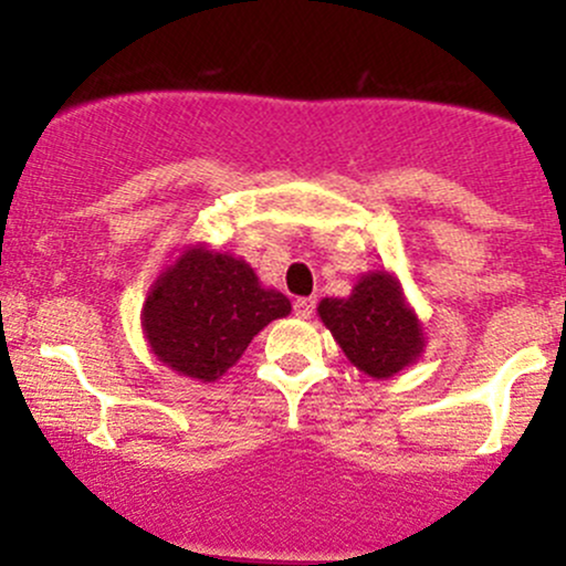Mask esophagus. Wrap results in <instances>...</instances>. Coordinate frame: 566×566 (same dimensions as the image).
<instances>
[{
	"label": "esophagus",
	"mask_w": 566,
	"mask_h": 566,
	"mask_svg": "<svg viewBox=\"0 0 566 566\" xmlns=\"http://www.w3.org/2000/svg\"><path fill=\"white\" fill-rule=\"evenodd\" d=\"M314 305H316L314 297H297L292 308H295L297 319H311V314H314Z\"/></svg>",
	"instance_id": "esophagus-1"
}]
</instances>
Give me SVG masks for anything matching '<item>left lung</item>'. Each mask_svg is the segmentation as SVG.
Returning a JSON list of instances; mask_svg holds the SVG:
<instances>
[{"mask_svg": "<svg viewBox=\"0 0 566 566\" xmlns=\"http://www.w3.org/2000/svg\"><path fill=\"white\" fill-rule=\"evenodd\" d=\"M316 311L350 365L369 378H394L423 356V324L391 271L361 274L348 297H324Z\"/></svg>", "mask_w": 566, "mask_h": 566, "instance_id": "obj_1", "label": "left lung"}]
</instances>
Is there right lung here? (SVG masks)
Returning a JSON list of instances; mask_svg holds the SVG:
<instances>
[{
    "label": "right lung",
    "mask_w": 566,
    "mask_h": 566,
    "mask_svg": "<svg viewBox=\"0 0 566 566\" xmlns=\"http://www.w3.org/2000/svg\"><path fill=\"white\" fill-rule=\"evenodd\" d=\"M292 311L252 265L207 244H188L154 279L140 311L151 354L184 378L216 382L242 359L265 324Z\"/></svg>",
    "instance_id": "obj_1"
}]
</instances>
